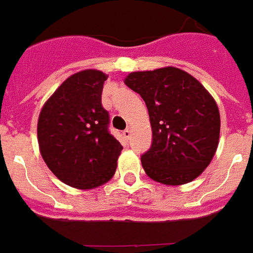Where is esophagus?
I'll return each mask as SVG.
<instances>
[{
	"label": "esophagus",
	"instance_id": "esophagus-1",
	"mask_svg": "<svg viewBox=\"0 0 253 253\" xmlns=\"http://www.w3.org/2000/svg\"><path fill=\"white\" fill-rule=\"evenodd\" d=\"M123 135H124V137H125V139H129L130 135H132V126H128L126 129L124 130Z\"/></svg>",
	"mask_w": 253,
	"mask_h": 253
}]
</instances>
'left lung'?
Listing matches in <instances>:
<instances>
[{"label":"left lung","instance_id":"left-lung-1","mask_svg":"<svg viewBox=\"0 0 253 253\" xmlns=\"http://www.w3.org/2000/svg\"><path fill=\"white\" fill-rule=\"evenodd\" d=\"M124 83L149 110L153 143L140 158L146 175L167 186L193 182L217 150L216 100L197 78L173 66L133 71Z\"/></svg>","mask_w":253,"mask_h":253}]
</instances>
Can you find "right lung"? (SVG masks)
Wrapping results in <instances>:
<instances>
[{"label": "right lung", "mask_w": 253, "mask_h": 253, "mask_svg": "<svg viewBox=\"0 0 253 253\" xmlns=\"http://www.w3.org/2000/svg\"><path fill=\"white\" fill-rule=\"evenodd\" d=\"M88 69L64 80L43 103L37 137L42 160L67 186L92 190L114 176L123 146L107 130L109 113L102 106L107 80Z\"/></svg>", "instance_id": "obj_1"}]
</instances>
